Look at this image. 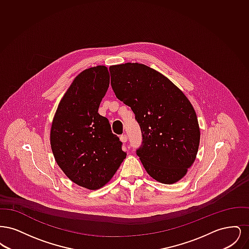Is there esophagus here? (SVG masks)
<instances>
[{
	"instance_id": "34e87169",
	"label": "esophagus",
	"mask_w": 249,
	"mask_h": 249,
	"mask_svg": "<svg viewBox=\"0 0 249 249\" xmlns=\"http://www.w3.org/2000/svg\"><path fill=\"white\" fill-rule=\"evenodd\" d=\"M119 139H120V141L122 142H126L128 141V137H127V135H126V134H122V135H120Z\"/></svg>"
}]
</instances>
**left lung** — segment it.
<instances>
[{"label":"left lung","mask_w":249,"mask_h":249,"mask_svg":"<svg viewBox=\"0 0 249 249\" xmlns=\"http://www.w3.org/2000/svg\"><path fill=\"white\" fill-rule=\"evenodd\" d=\"M117 98L130 107L142 131L136 150L147 174L163 184L184 178L200 143L195 110L166 76L141 63L109 67Z\"/></svg>","instance_id":"left-lung-1"}]
</instances>
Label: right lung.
<instances>
[{
	"mask_svg": "<svg viewBox=\"0 0 249 249\" xmlns=\"http://www.w3.org/2000/svg\"><path fill=\"white\" fill-rule=\"evenodd\" d=\"M109 82L104 65L81 71L60 100L50 130L51 149L59 168L73 183L89 190L104 187L126 158L108 119L98 113Z\"/></svg>",
	"mask_w": 249,
	"mask_h": 249,
	"instance_id": "obj_1",
	"label": "right lung"
}]
</instances>
